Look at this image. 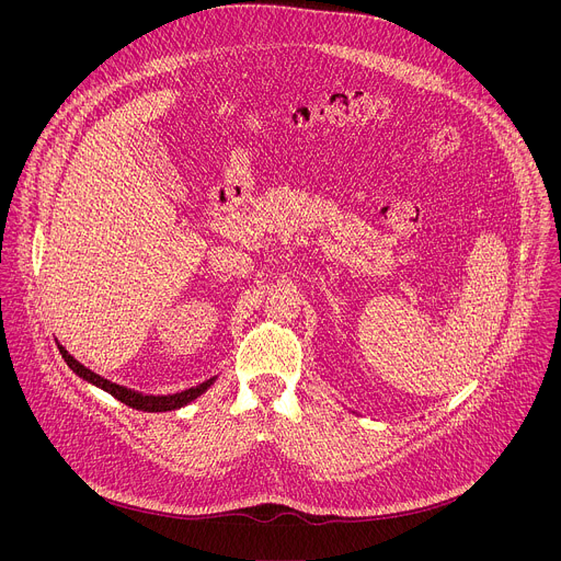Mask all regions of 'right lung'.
<instances>
[{
	"mask_svg": "<svg viewBox=\"0 0 561 561\" xmlns=\"http://www.w3.org/2000/svg\"><path fill=\"white\" fill-rule=\"evenodd\" d=\"M59 353H61L64 362L70 366V370H72L75 375H79L82 379H87L89 383H93V386L106 390L108 394H113L115 399H119L122 404H126V407H130V409H137V411H146V413H167V411L182 409V407L191 404L193 399H197L202 392H206V390L213 386V381H215V377H210V379L202 381L199 386H193V388L182 390V392H175V394H141V392H137V390L124 388V386H119V383H113V381L104 379L102 375L93 373L91 368H87L84 364H79L64 346H59Z\"/></svg>",
	"mask_w": 561,
	"mask_h": 561,
	"instance_id": "obj_1",
	"label": "right lung"
}]
</instances>
